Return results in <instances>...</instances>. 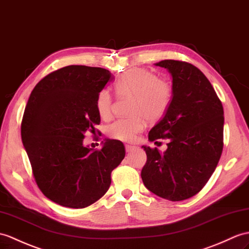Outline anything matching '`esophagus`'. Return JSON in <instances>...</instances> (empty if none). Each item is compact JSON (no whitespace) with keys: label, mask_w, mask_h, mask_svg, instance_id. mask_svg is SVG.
Wrapping results in <instances>:
<instances>
[{"label":"esophagus","mask_w":249,"mask_h":249,"mask_svg":"<svg viewBox=\"0 0 249 249\" xmlns=\"http://www.w3.org/2000/svg\"><path fill=\"white\" fill-rule=\"evenodd\" d=\"M125 149H126L127 153H131L132 151H135L136 147L132 146V145H125Z\"/></svg>","instance_id":"1"}]
</instances>
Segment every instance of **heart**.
I'll list each match as a JSON object with an SVG mask.
<instances>
[{
	"instance_id": "heart-1",
	"label": "heart",
	"mask_w": 249,
	"mask_h": 249,
	"mask_svg": "<svg viewBox=\"0 0 249 249\" xmlns=\"http://www.w3.org/2000/svg\"><path fill=\"white\" fill-rule=\"evenodd\" d=\"M119 96H131L129 114L119 119L108 127V136L123 142L134 141L149 121L160 119L169 109L173 100V87L167 79L159 78L145 69H131L123 73L114 83ZM111 95L109 91H100L96 97V110L102 119L111 115Z\"/></svg>"
}]
</instances>
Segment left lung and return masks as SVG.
Returning <instances> with one entry per match:
<instances>
[{
    "mask_svg": "<svg viewBox=\"0 0 249 249\" xmlns=\"http://www.w3.org/2000/svg\"><path fill=\"white\" fill-rule=\"evenodd\" d=\"M172 75L173 100L148 140L169 139L167 149L142 146L147 160L144 186L160 197L184 200L197 194L214 172L223 152L224 109L204 73L189 62L162 60Z\"/></svg>",
    "mask_w": 249,
    "mask_h": 249,
    "instance_id": "left-lung-1",
    "label": "left lung"
}]
</instances>
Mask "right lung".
<instances>
[{
    "instance_id": "1",
    "label": "right lung",
    "mask_w": 249,
    "mask_h": 249,
    "mask_svg": "<svg viewBox=\"0 0 249 249\" xmlns=\"http://www.w3.org/2000/svg\"><path fill=\"white\" fill-rule=\"evenodd\" d=\"M111 73L102 68L68 66L46 75L28 98L22 142L41 192L54 203L82 209L104 196L111 172L125 157L119 140L101 149L84 145L87 131L101 123L96 97Z\"/></svg>"
}]
</instances>
